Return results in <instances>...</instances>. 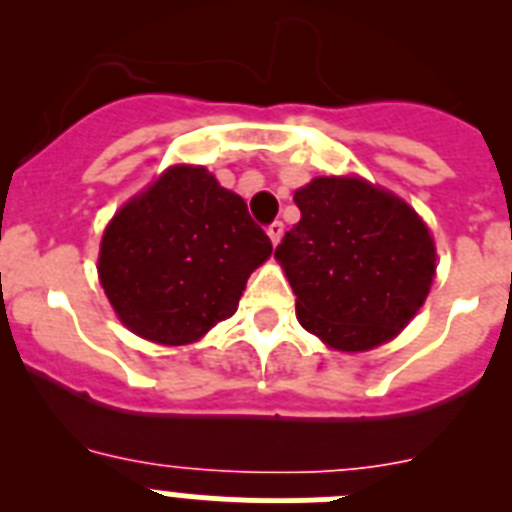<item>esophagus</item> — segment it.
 <instances>
[{
  "instance_id": "1",
  "label": "esophagus",
  "mask_w": 512,
  "mask_h": 512,
  "mask_svg": "<svg viewBox=\"0 0 512 512\" xmlns=\"http://www.w3.org/2000/svg\"><path fill=\"white\" fill-rule=\"evenodd\" d=\"M266 233H269L271 243H274V246H277V243L282 241V235H284V225L279 223V220H274V223H271L269 228H266Z\"/></svg>"
}]
</instances>
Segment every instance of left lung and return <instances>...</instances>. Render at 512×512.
Listing matches in <instances>:
<instances>
[{"label":"left lung","mask_w":512,"mask_h":512,"mask_svg":"<svg viewBox=\"0 0 512 512\" xmlns=\"http://www.w3.org/2000/svg\"><path fill=\"white\" fill-rule=\"evenodd\" d=\"M300 223L282 261L302 328L338 351H366L413 320L436 274L425 223L395 194L361 179L318 176L297 189Z\"/></svg>","instance_id":"1"}]
</instances>
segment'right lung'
<instances>
[{
    "mask_svg": "<svg viewBox=\"0 0 512 512\" xmlns=\"http://www.w3.org/2000/svg\"><path fill=\"white\" fill-rule=\"evenodd\" d=\"M269 256V235L238 194L202 166H174L112 217L99 279L133 333L182 346L233 315Z\"/></svg>",
    "mask_w": 512,
    "mask_h": 512,
    "instance_id": "obj_1",
    "label": "right lung"
}]
</instances>
